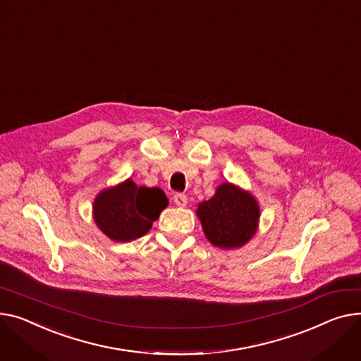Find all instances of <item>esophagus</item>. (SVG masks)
Instances as JSON below:
<instances>
[{"mask_svg": "<svg viewBox=\"0 0 361 361\" xmlns=\"http://www.w3.org/2000/svg\"><path fill=\"white\" fill-rule=\"evenodd\" d=\"M174 203L178 206V207H184L187 204V196L183 195V193H176L174 197H173Z\"/></svg>", "mask_w": 361, "mask_h": 361, "instance_id": "obj_1", "label": "esophagus"}]
</instances>
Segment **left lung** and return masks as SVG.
Returning a JSON list of instances; mask_svg holds the SVG:
<instances>
[{"mask_svg":"<svg viewBox=\"0 0 361 361\" xmlns=\"http://www.w3.org/2000/svg\"><path fill=\"white\" fill-rule=\"evenodd\" d=\"M197 216L210 244L232 250L245 245L255 235L259 206L248 191L224 183L212 199L197 206Z\"/></svg>","mask_w":361,"mask_h":361,"instance_id":"left-lung-1","label":"left lung"}]
</instances>
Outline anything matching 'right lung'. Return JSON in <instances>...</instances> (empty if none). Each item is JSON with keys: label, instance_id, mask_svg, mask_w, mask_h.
<instances>
[{"label": "right lung", "instance_id": "add662e5", "mask_svg": "<svg viewBox=\"0 0 361 361\" xmlns=\"http://www.w3.org/2000/svg\"><path fill=\"white\" fill-rule=\"evenodd\" d=\"M166 206L161 188L139 187L129 178L100 191L94 199L92 218L113 241L129 243L145 235Z\"/></svg>", "mask_w": 361, "mask_h": 361}]
</instances>
